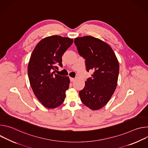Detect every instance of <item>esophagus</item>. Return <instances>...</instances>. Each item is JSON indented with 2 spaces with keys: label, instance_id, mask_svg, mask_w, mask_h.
Here are the masks:
<instances>
[{
  "label": "esophagus",
  "instance_id": "1",
  "mask_svg": "<svg viewBox=\"0 0 148 148\" xmlns=\"http://www.w3.org/2000/svg\"><path fill=\"white\" fill-rule=\"evenodd\" d=\"M70 81H71V82H73V81H74L75 78H73V77H70Z\"/></svg>",
  "mask_w": 148,
  "mask_h": 148
}]
</instances>
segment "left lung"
<instances>
[{
  "label": "left lung",
  "instance_id": "8db88e82",
  "mask_svg": "<svg viewBox=\"0 0 148 148\" xmlns=\"http://www.w3.org/2000/svg\"><path fill=\"white\" fill-rule=\"evenodd\" d=\"M79 54L86 59V70H93L91 77L79 91L81 102L92 110L101 109L113 95L119 66L112 48L100 39L88 36L74 39Z\"/></svg>",
  "mask_w": 148,
  "mask_h": 148
}]
</instances>
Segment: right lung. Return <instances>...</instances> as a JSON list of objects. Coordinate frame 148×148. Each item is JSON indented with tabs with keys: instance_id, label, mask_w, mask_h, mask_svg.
<instances>
[{
	"instance_id": "1",
	"label": "right lung",
	"mask_w": 148,
	"mask_h": 148,
	"mask_svg": "<svg viewBox=\"0 0 148 148\" xmlns=\"http://www.w3.org/2000/svg\"><path fill=\"white\" fill-rule=\"evenodd\" d=\"M73 39L51 36L42 39L35 47L28 65V75L33 91L43 105L55 108L64 102L70 78L54 74L57 65L62 67V56Z\"/></svg>"
}]
</instances>
